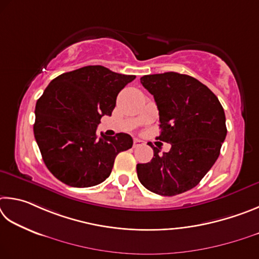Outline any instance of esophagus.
<instances>
[{"instance_id":"34e87169","label":"esophagus","mask_w":259,"mask_h":259,"mask_svg":"<svg viewBox=\"0 0 259 259\" xmlns=\"http://www.w3.org/2000/svg\"><path fill=\"white\" fill-rule=\"evenodd\" d=\"M133 146H134V148H137V147H139V146H141V144H142V141H141V140H139V139H134L133 140Z\"/></svg>"}]
</instances>
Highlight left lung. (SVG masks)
<instances>
[{"label":"left lung","mask_w":259,"mask_h":259,"mask_svg":"<svg viewBox=\"0 0 259 259\" xmlns=\"http://www.w3.org/2000/svg\"><path fill=\"white\" fill-rule=\"evenodd\" d=\"M159 110L160 135L168 152L152 147L153 158L138 164L144 188L161 196H176L202 180L220 156L226 133L225 113L216 95L189 75L169 71L141 77Z\"/></svg>","instance_id":"1"}]
</instances>
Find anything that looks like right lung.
<instances>
[{
	"label": "right lung",
	"instance_id": "add662e5",
	"mask_svg": "<svg viewBox=\"0 0 259 259\" xmlns=\"http://www.w3.org/2000/svg\"><path fill=\"white\" fill-rule=\"evenodd\" d=\"M134 79L103 66H86L48 85L36 103L34 135L44 164L59 181L74 188L102 183L118 153L132 148L131 135L99 137L97 127Z\"/></svg>",
	"mask_w": 259,
	"mask_h": 259
}]
</instances>
